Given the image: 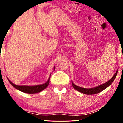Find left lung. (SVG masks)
<instances>
[{
	"label": "left lung",
	"instance_id": "left-lung-1",
	"mask_svg": "<svg viewBox=\"0 0 123 123\" xmlns=\"http://www.w3.org/2000/svg\"><path fill=\"white\" fill-rule=\"evenodd\" d=\"M117 71L115 73V74L113 77H112L111 79H110L109 81L106 82L105 83L103 84V85H100L99 86H97L96 87H95V88H82V87H80L79 86H77L75 85L74 84L72 83V85H73V87L75 90L81 92V93H83L84 94H86V95H94V94L98 93L99 92H101L102 91L105 90V88H106L107 87L109 86L111 84L113 81L115 80L116 76H117Z\"/></svg>",
	"mask_w": 123,
	"mask_h": 123
}]
</instances>
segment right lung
Instances as JSON below:
<instances>
[{"instance_id":"obj_1","label":"right lung","mask_w":123,"mask_h":123,"mask_svg":"<svg viewBox=\"0 0 123 123\" xmlns=\"http://www.w3.org/2000/svg\"><path fill=\"white\" fill-rule=\"evenodd\" d=\"M50 77L49 78L48 81H47L45 83L43 84V85L33 86H17L13 84L12 82L10 81L8 79V80L10 82V83H11L14 88H16L18 90L21 91L22 92H25V93H36L42 91L44 90V89L46 88V87L48 86L49 84Z\"/></svg>"}]
</instances>
